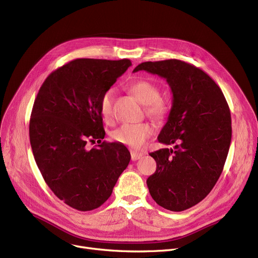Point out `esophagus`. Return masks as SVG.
I'll return each instance as SVG.
<instances>
[{
    "mask_svg": "<svg viewBox=\"0 0 258 258\" xmlns=\"http://www.w3.org/2000/svg\"><path fill=\"white\" fill-rule=\"evenodd\" d=\"M142 156H143L142 153H137V152H132V153H131V158H132L133 161L139 160L140 158H142Z\"/></svg>",
    "mask_w": 258,
    "mask_h": 258,
    "instance_id": "34e87169",
    "label": "esophagus"
}]
</instances>
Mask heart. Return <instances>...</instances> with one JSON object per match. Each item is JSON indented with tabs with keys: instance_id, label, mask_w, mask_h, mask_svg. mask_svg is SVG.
<instances>
[{
	"instance_id": "b5f03b06",
	"label": "heart",
	"mask_w": 258,
	"mask_h": 258,
	"mask_svg": "<svg viewBox=\"0 0 258 258\" xmlns=\"http://www.w3.org/2000/svg\"><path fill=\"white\" fill-rule=\"evenodd\" d=\"M130 91L144 104V112L151 119L163 121L167 118L170 111V104L166 98L160 96V89L157 85L150 80L140 79L130 86ZM113 102L114 90L107 89L101 95L99 101L100 113L106 121L112 120ZM153 133V127L146 122L138 124H124L113 132L112 138L114 141L131 148H140L148 138H151Z\"/></svg>"
}]
</instances>
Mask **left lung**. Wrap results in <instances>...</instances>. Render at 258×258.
Listing matches in <instances>:
<instances>
[{"label": "left lung", "mask_w": 258, "mask_h": 258, "mask_svg": "<svg viewBox=\"0 0 258 258\" xmlns=\"http://www.w3.org/2000/svg\"><path fill=\"white\" fill-rule=\"evenodd\" d=\"M144 70L166 79L172 106L159 142L175 144L151 153L157 169L146 180L158 205L170 211L190 208L212 190L231 142V115L220 87L204 71L179 59L145 61Z\"/></svg>", "instance_id": "left-lung-1"}]
</instances>
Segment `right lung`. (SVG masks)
<instances>
[{"label":"right lung","mask_w":258,"mask_h":258,"mask_svg":"<svg viewBox=\"0 0 258 258\" xmlns=\"http://www.w3.org/2000/svg\"><path fill=\"white\" fill-rule=\"evenodd\" d=\"M130 59L78 58L53 71L40 87L31 112L30 144L49 188L79 211L100 207L111 197L131 160L127 148L104 138L99 101ZM97 148L88 150V141Z\"/></svg>","instance_id":"1"}]
</instances>
